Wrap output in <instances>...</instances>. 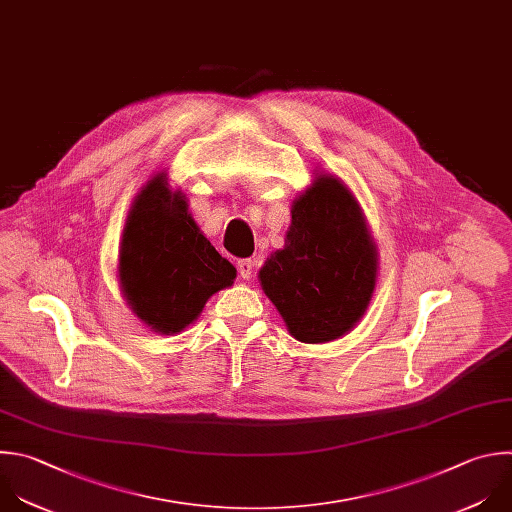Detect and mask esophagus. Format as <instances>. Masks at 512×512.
Segmentation results:
<instances>
[{
    "label": "esophagus",
    "mask_w": 512,
    "mask_h": 512,
    "mask_svg": "<svg viewBox=\"0 0 512 512\" xmlns=\"http://www.w3.org/2000/svg\"><path fill=\"white\" fill-rule=\"evenodd\" d=\"M237 267H239V275L243 279H251L253 277V269H255V261L253 259H241L237 263Z\"/></svg>",
    "instance_id": "esophagus-1"
}]
</instances>
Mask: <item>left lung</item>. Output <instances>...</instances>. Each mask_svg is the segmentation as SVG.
I'll list each match as a JSON object with an SVG mask.
<instances>
[{
  "label": "left lung",
  "instance_id": "obj_1",
  "mask_svg": "<svg viewBox=\"0 0 512 512\" xmlns=\"http://www.w3.org/2000/svg\"><path fill=\"white\" fill-rule=\"evenodd\" d=\"M376 275L378 249L354 193L317 173L291 205L285 247L259 271L265 295L295 339L325 344L362 319Z\"/></svg>",
  "mask_w": 512,
  "mask_h": 512
}]
</instances>
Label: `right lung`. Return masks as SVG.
I'll return each instance as SVG.
<instances>
[{
    "label": "right lung",
    "instance_id": "add662e5",
    "mask_svg": "<svg viewBox=\"0 0 512 512\" xmlns=\"http://www.w3.org/2000/svg\"><path fill=\"white\" fill-rule=\"evenodd\" d=\"M118 277L136 317L173 335L199 317L213 293L233 285L237 271L201 233L185 195L170 191L166 173H158L128 213Z\"/></svg>",
    "mask_w": 512,
    "mask_h": 512
}]
</instances>
